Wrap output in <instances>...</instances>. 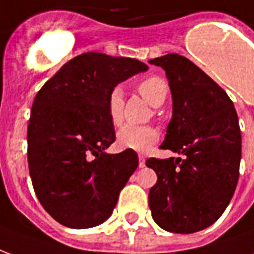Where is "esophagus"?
<instances>
[{"mask_svg": "<svg viewBox=\"0 0 254 254\" xmlns=\"http://www.w3.org/2000/svg\"><path fill=\"white\" fill-rule=\"evenodd\" d=\"M145 166V158L143 155H138V167H144Z\"/></svg>", "mask_w": 254, "mask_h": 254, "instance_id": "obj_1", "label": "esophagus"}]
</instances>
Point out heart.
I'll return each instance as SVG.
<instances>
[{"mask_svg": "<svg viewBox=\"0 0 254 254\" xmlns=\"http://www.w3.org/2000/svg\"><path fill=\"white\" fill-rule=\"evenodd\" d=\"M138 92L152 107H159L165 103L169 87L163 78L147 77L138 84ZM107 114L113 125H120L124 118V99L121 88H114L107 99ZM159 138V132L154 127H134L125 125L117 133V143L122 148L144 152L154 145Z\"/></svg>", "mask_w": 254, "mask_h": 254, "instance_id": "heart-1", "label": "heart"}]
</instances>
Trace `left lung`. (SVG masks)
<instances>
[{"mask_svg":"<svg viewBox=\"0 0 254 254\" xmlns=\"http://www.w3.org/2000/svg\"><path fill=\"white\" fill-rule=\"evenodd\" d=\"M166 72L173 117L160 148L181 158H149L158 181L149 189L152 218L166 231L190 234L215 223L234 194L241 130L226 91L180 54L149 60Z\"/></svg>","mask_w":254,"mask_h":254,"instance_id":"left-lung-1","label":"left lung"}]
</instances>
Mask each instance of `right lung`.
I'll return each instance as SVG.
<instances>
[{
	"label": "right lung",
	"mask_w": 254,
	"mask_h": 254,
	"mask_svg": "<svg viewBox=\"0 0 254 254\" xmlns=\"http://www.w3.org/2000/svg\"><path fill=\"white\" fill-rule=\"evenodd\" d=\"M148 66L138 60L84 53L39 89L28 124V167L38 200L53 219L89 229L110 218L137 169V154H106L116 141L107 114L117 84Z\"/></svg>",
	"instance_id": "right-lung-1"
}]
</instances>
